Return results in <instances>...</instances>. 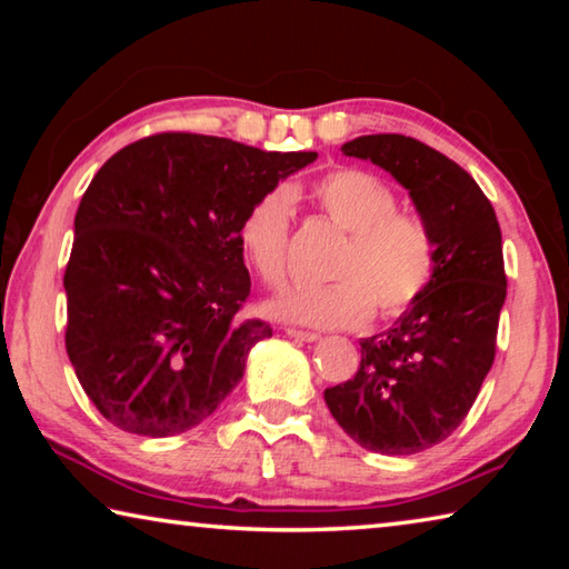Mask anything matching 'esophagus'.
Wrapping results in <instances>:
<instances>
[{"mask_svg": "<svg viewBox=\"0 0 569 569\" xmlns=\"http://www.w3.org/2000/svg\"><path fill=\"white\" fill-rule=\"evenodd\" d=\"M286 333L291 336V339H296V341H306V343H311V341H319V333H313V331H301V329H286Z\"/></svg>", "mask_w": 569, "mask_h": 569, "instance_id": "1", "label": "esophagus"}]
</instances>
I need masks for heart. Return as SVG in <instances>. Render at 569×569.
Wrapping results in <instances>:
<instances>
[{"instance_id": "heart-1", "label": "heart", "mask_w": 569, "mask_h": 569, "mask_svg": "<svg viewBox=\"0 0 569 569\" xmlns=\"http://www.w3.org/2000/svg\"><path fill=\"white\" fill-rule=\"evenodd\" d=\"M313 206L346 233L326 286H296L268 303L276 319L351 329L371 319H397L419 301L437 273V238L427 220L399 210L387 182L359 168L326 172L311 188ZM291 238V192H263L240 218L238 246L268 288L286 281Z\"/></svg>"}]
</instances>
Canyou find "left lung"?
Listing matches in <instances>:
<instances>
[{
	"label": "left lung",
	"mask_w": 569,
	"mask_h": 569,
	"mask_svg": "<svg viewBox=\"0 0 569 569\" xmlns=\"http://www.w3.org/2000/svg\"><path fill=\"white\" fill-rule=\"evenodd\" d=\"M343 156L389 170L437 238V273L389 331L361 341L353 377L323 391L356 445L417 455L445 441L492 369L507 296L502 230L465 168L407 134H361Z\"/></svg>",
	"instance_id": "8db88e82"
}]
</instances>
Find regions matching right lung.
<instances>
[{
	"label": "right lung",
	"mask_w": 569,
	"mask_h": 569,
	"mask_svg": "<svg viewBox=\"0 0 569 569\" xmlns=\"http://www.w3.org/2000/svg\"><path fill=\"white\" fill-rule=\"evenodd\" d=\"M316 152L158 132L122 148L84 190L64 268L67 356L114 427L182 435L243 379L273 336L243 319L250 276L238 226L250 203Z\"/></svg>",
	"instance_id": "obj_1"
}]
</instances>
